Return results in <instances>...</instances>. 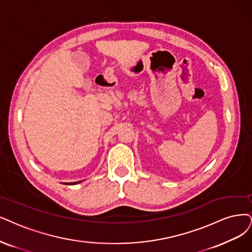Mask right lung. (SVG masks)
I'll use <instances>...</instances> for the list:
<instances>
[{
    "label": "right lung",
    "instance_id": "add662e5",
    "mask_svg": "<svg viewBox=\"0 0 252 252\" xmlns=\"http://www.w3.org/2000/svg\"><path fill=\"white\" fill-rule=\"evenodd\" d=\"M78 183H80V182H77V183H68V184H65V185H76V184H78Z\"/></svg>",
    "mask_w": 252,
    "mask_h": 252
}]
</instances>
